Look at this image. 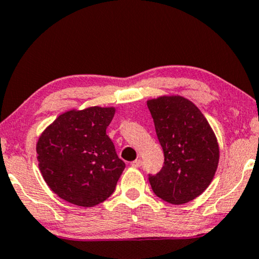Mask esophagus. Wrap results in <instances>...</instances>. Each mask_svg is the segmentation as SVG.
<instances>
[{
	"label": "esophagus",
	"mask_w": 259,
	"mask_h": 259,
	"mask_svg": "<svg viewBox=\"0 0 259 259\" xmlns=\"http://www.w3.org/2000/svg\"><path fill=\"white\" fill-rule=\"evenodd\" d=\"M130 165H132L133 167H141V166H142V160H141V159L134 160V161L130 163Z\"/></svg>",
	"instance_id": "esophagus-1"
}]
</instances>
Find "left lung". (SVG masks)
Here are the masks:
<instances>
[{
	"label": "left lung",
	"instance_id": "1",
	"mask_svg": "<svg viewBox=\"0 0 259 259\" xmlns=\"http://www.w3.org/2000/svg\"><path fill=\"white\" fill-rule=\"evenodd\" d=\"M162 147V168L148 175L153 192L171 204H184L208 188L219 163V145L208 120L183 97L147 101Z\"/></svg>",
	"mask_w": 259,
	"mask_h": 259
}]
</instances>
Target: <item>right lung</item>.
<instances>
[{
	"instance_id": "obj_1",
	"label": "right lung",
	"mask_w": 259,
	"mask_h": 259,
	"mask_svg": "<svg viewBox=\"0 0 259 259\" xmlns=\"http://www.w3.org/2000/svg\"><path fill=\"white\" fill-rule=\"evenodd\" d=\"M113 116V107L68 111L39 137V168L49 188L61 198L94 207L113 194L125 168L106 135Z\"/></svg>"
}]
</instances>
